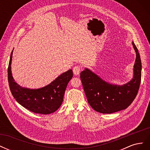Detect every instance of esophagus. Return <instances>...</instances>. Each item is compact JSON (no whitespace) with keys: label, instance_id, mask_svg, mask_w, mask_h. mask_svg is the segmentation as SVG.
<instances>
[{"label":"esophagus","instance_id":"esophagus-1","mask_svg":"<svg viewBox=\"0 0 150 150\" xmlns=\"http://www.w3.org/2000/svg\"><path fill=\"white\" fill-rule=\"evenodd\" d=\"M81 69H82V67H81V66H79V65L75 66L73 67V72H74V74L75 75H78L79 74V72H80Z\"/></svg>","mask_w":150,"mask_h":150}]
</instances>
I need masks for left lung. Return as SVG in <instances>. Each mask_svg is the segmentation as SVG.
<instances>
[{"instance_id":"1","label":"left lung","mask_w":150,"mask_h":150,"mask_svg":"<svg viewBox=\"0 0 150 150\" xmlns=\"http://www.w3.org/2000/svg\"><path fill=\"white\" fill-rule=\"evenodd\" d=\"M137 54L132 80L122 86L108 83L88 69L81 72L82 82L88 103L95 111L111 114L125 110L133 103L138 94L142 79V62L138 50L133 42Z\"/></svg>"}]
</instances>
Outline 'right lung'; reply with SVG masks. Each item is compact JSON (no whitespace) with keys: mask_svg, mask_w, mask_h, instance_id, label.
Listing matches in <instances>:
<instances>
[{"mask_svg":"<svg viewBox=\"0 0 150 150\" xmlns=\"http://www.w3.org/2000/svg\"><path fill=\"white\" fill-rule=\"evenodd\" d=\"M12 52L8 66V82L13 98L21 105L34 113L48 115L55 112L62 104L67 85L73 76L72 69L62 73L42 88H22L15 82L12 76Z\"/></svg>","mask_w":150,"mask_h":150,"instance_id":"add662e5","label":"right lung"}]
</instances>
